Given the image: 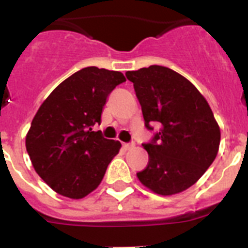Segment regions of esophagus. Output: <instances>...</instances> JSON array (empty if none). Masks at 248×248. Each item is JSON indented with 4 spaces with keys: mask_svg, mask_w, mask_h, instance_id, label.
<instances>
[{
    "mask_svg": "<svg viewBox=\"0 0 248 248\" xmlns=\"http://www.w3.org/2000/svg\"><path fill=\"white\" fill-rule=\"evenodd\" d=\"M134 146V143H124L123 144V148L125 149V150H129L130 148H133Z\"/></svg>",
    "mask_w": 248,
    "mask_h": 248,
    "instance_id": "obj_1",
    "label": "esophagus"
}]
</instances>
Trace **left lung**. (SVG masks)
<instances>
[{
    "label": "left lung",
    "mask_w": 248,
    "mask_h": 248,
    "mask_svg": "<svg viewBox=\"0 0 248 248\" xmlns=\"http://www.w3.org/2000/svg\"><path fill=\"white\" fill-rule=\"evenodd\" d=\"M125 76L134 84L145 128L154 133L143 144L149 164L138 179L159 195L189 189L214 163L220 145L210 105L192 83L170 68L150 65Z\"/></svg>",
    "instance_id": "1"
}]
</instances>
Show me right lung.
Returning a JSON list of instances; mask_svg holds the SVG:
<instances>
[{
    "mask_svg": "<svg viewBox=\"0 0 248 248\" xmlns=\"http://www.w3.org/2000/svg\"><path fill=\"white\" fill-rule=\"evenodd\" d=\"M125 77L87 67L72 74L48 95L34 115L26 149L34 170L50 189L82 199L98 187L122 144L105 139L100 124L109 94Z\"/></svg>",
    "mask_w": 248,
    "mask_h": 248,
    "instance_id": "obj_1",
    "label": "right lung"
}]
</instances>
